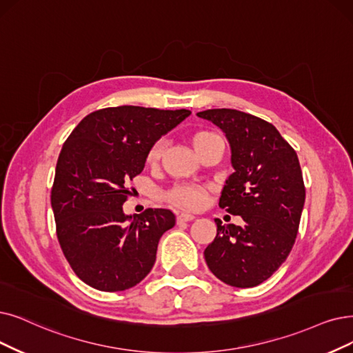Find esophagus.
Returning a JSON list of instances; mask_svg holds the SVG:
<instances>
[{"mask_svg": "<svg viewBox=\"0 0 353 353\" xmlns=\"http://www.w3.org/2000/svg\"><path fill=\"white\" fill-rule=\"evenodd\" d=\"M195 217L192 216V214H190V213H179L178 214V217H176V220H178V223H182V221H191V220H194Z\"/></svg>", "mask_w": 353, "mask_h": 353, "instance_id": "34e87169", "label": "esophagus"}]
</instances>
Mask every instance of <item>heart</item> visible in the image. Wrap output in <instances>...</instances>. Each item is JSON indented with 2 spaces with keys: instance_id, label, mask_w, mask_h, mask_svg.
Here are the masks:
<instances>
[{
  "instance_id": "1",
  "label": "heart",
  "mask_w": 353,
  "mask_h": 353,
  "mask_svg": "<svg viewBox=\"0 0 353 353\" xmlns=\"http://www.w3.org/2000/svg\"><path fill=\"white\" fill-rule=\"evenodd\" d=\"M219 137L213 132H199L195 133L192 137V145L195 150H200L210 140ZM165 149L163 140H158L154 142L146 154V162L149 165L158 163L162 158V153ZM166 199L169 203H172L181 208L185 210H199L201 208L207 201V188L203 185H195V184H176L171 190L168 191Z\"/></svg>"
}]
</instances>
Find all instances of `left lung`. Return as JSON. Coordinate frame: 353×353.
<instances>
[{
    "label": "left lung",
    "instance_id": "left-lung-1",
    "mask_svg": "<svg viewBox=\"0 0 353 353\" xmlns=\"http://www.w3.org/2000/svg\"><path fill=\"white\" fill-rule=\"evenodd\" d=\"M225 133L234 172L225 181L219 205L243 219L221 224L204 258L224 284H262L285 262L297 237L305 188L297 153L271 123L243 111L213 108L196 112Z\"/></svg>",
    "mask_w": 353,
    "mask_h": 353
}]
</instances>
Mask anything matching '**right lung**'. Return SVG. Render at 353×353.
<instances>
[{
	"label": "right lung",
	"instance_id": "obj_1",
	"mask_svg": "<svg viewBox=\"0 0 353 353\" xmlns=\"http://www.w3.org/2000/svg\"><path fill=\"white\" fill-rule=\"evenodd\" d=\"M190 114L184 108L108 107L83 117L66 139L50 201L63 255L90 287L124 291L150 272L159 239L175 225V214L148 208L132 217L123 213V204L150 146Z\"/></svg>",
	"mask_w": 353,
	"mask_h": 353
}]
</instances>
